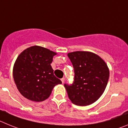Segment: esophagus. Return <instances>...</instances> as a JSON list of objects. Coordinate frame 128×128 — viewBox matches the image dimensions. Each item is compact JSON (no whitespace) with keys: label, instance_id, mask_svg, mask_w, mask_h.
<instances>
[{"label":"esophagus","instance_id":"esophagus-1","mask_svg":"<svg viewBox=\"0 0 128 128\" xmlns=\"http://www.w3.org/2000/svg\"><path fill=\"white\" fill-rule=\"evenodd\" d=\"M61 81H62V84H64V82H65V78H62Z\"/></svg>","mask_w":128,"mask_h":128}]
</instances>
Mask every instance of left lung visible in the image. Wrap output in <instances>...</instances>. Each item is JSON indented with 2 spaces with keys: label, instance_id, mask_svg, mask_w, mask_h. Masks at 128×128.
<instances>
[{
  "label": "left lung",
  "instance_id": "left-lung-1",
  "mask_svg": "<svg viewBox=\"0 0 128 128\" xmlns=\"http://www.w3.org/2000/svg\"><path fill=\"white\" fill-rule=\"evenodd\" d=\"M74 69V81L64 84L72 103L87 106L94 103L105 90L109 79V70L101 57L88 52L69 53Z\"/></svg>",
  "mask_w": 128,
  "mask_h": 128
}]
</instances>
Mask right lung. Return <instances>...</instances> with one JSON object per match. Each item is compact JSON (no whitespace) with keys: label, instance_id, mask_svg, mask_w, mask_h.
Segmentation results:
<instances>
[{"label":"right lung","instance_id":"right-lung-1","mask_svg":"<svg viewBox=\"0 0 128 128\" xmlns=\"http://www.w3.org/2000/svg\"><path fill=\"white\" fill-rule=\"evenodd\" d=\"M56 53L34 46L20 54L13 68V78L22 95L33 101L48 98L53 88L61 80L54 74L51 64Z\"/></svg>","mask_w":128,"mask_h":128}]
</instances>
